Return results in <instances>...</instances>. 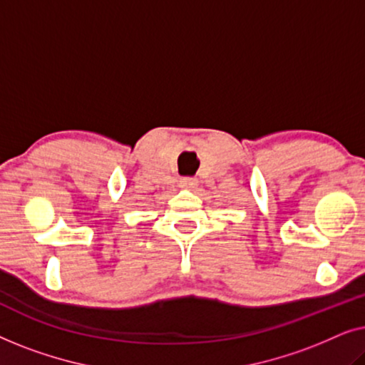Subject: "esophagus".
Segmentation results:
<instances>
[{"instance_id": "obj_1", "label": "esophagus", "mask_w": 365, "mask_h": 365, "mask_svg": "<svg viewBox=\"0 0 365 365\" xmlns=\"http://www.w3.org/2000/svg\"><path fill=\"white\" fill-rule=\"evenodd\" d=\"M179 186L184 189H194L197 186V179L196 178H181L179 179Z\"/></svg>"}]
</instances>
